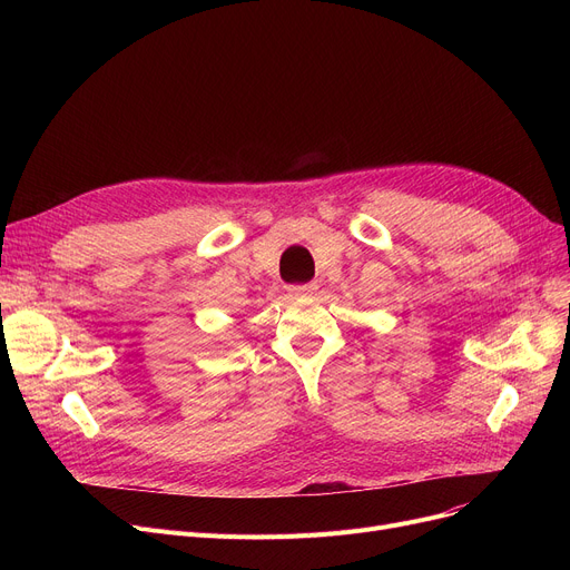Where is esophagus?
<instances>
[{"mask_svg": "<svg viewBox=\"0 0 570 570\" xmlns=\"http://www.w3.org/2000/svg\"><path fill=\"white\" fill-rule=\"evenodd\" d=\"M318 286H316V282H309V284H301V286H288V293L291 295H309V293H314Z\"/></svg>", "mask_w": 570, "mask_h": 570, "instance_id": "1", "label": "esophagus"}]
</instances>
